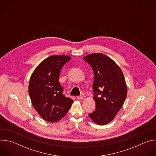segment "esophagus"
Here are the masks:
<instances>
[{"mask_svg": "<svg viewBox=\"0 0 156 156\" xmlns=\"http://www.w3.org/2000/svg\"><path fill=\"white\" fill-rule=\"evenodd\" d=\"M77 99H80V100L85 99H86V96H78V97H77Z\"/></svg>", "mask_w": 156, "mask_h": 156, "instance_id": "esophagus-1", "label": "esophagus"}]
</instances>
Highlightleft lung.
<instances>
[{
    "label": "left lung",
    "mask_w": 156,
    "mask_h": 156,
    "mask_svg": "<svg viewBox=\"0 0 156 156\" xmlns=\"http://www.w3.org/2000/svg\"><path fill=\"white\" fill-rule=\"evenodd\" d=\"M83 60L91 65L94 75L93 90L96 110L89 116L96 124L106 125L115 118L126 98L123 73L112 59L103 54H91Z\"/></svg>",
    "instance_id": "left-lung-1"
}]
</instances>
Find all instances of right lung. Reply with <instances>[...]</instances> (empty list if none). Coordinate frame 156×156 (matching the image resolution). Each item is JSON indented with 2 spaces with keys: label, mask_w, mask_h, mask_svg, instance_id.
Returning <instances> with one entry per match:
<instances>
[{
  "label": "right lung",
  "mask_w": 156,
  "mask_h": 156,
  "mask_svg": "<svg viewBox=\"0 0 156 156\" xmlns=\"http://www.w3.org/2000/svg\"><path fill=\"white\" fill-rule=\"evenodd\" d=\"M71 59L67 55H52L41 62L33 72L29 83L32 105L41 117L49 122L62 119L73 100L66 98L59 83L63 66Z\"/></svg>",
  "instance_id": "1"
}]
</instances>
